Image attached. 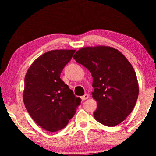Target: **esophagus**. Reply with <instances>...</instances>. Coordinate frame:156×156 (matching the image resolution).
Returning a JSON list of instances; mask_svg holds the SVG:
<instances>
[{
	"instance_id": "34e87169",
	"label": "esophagus",
	"mask_w": 156,
	"mask_h": 156,
	"mask_svg": "<svg viewBox=\"0 0 156 156\" xmlns=\"http://www.w3.org/2000/svg\"><path fill=\"white\" fill-rule=\"evenodd\" d=\"M89 94H84V96H82V97H81V99H82V101H84V100H86V99H87L89 98Z\"/></svg>"
}]
</instances>
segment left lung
Returning a JSON list of instances; mask_svg holds the SVG:
<instances>
[{
    "label": "left lung",
    "instance_id": "left-lung-1",
    "mask_svg": "<svg viewBox=\"0 0 156 156\" xmlns=\"http://www.w3.org/2000/svg\"><path fill=\"white\" fill-rule=\"evenodd\" d=\"M93 77L94 117L106 126L119 124L131 114L138 97L136 72L124 55L110 47H87L74 55Z\"/></svg>",
    "mask_w": 156,
    "mask_h": 156
}]
</instances>
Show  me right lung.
Instances as JSON below:
<instances>
[{
	"label": "right lung",
	"mask_w": 156,
	"mask_h": 156,
	"mask_svg": "<svg viewBox=\"0 0 156 156\" xmlns=\"http://www.w3.org/2000/svg\"><path fill=\"white\" fill-rule=\"evenodd\" d=\"M75 50L49 51L38 57L25 77L23 101L32 119L42 129L56 132L64 129L74 114L81 99L60 79Z\"/></svg>",
	"instance_id": "obj_1"
}]
</instances>
